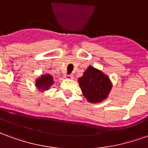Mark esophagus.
I'll return each instance as SVG.
<instances>
[{"label": "esophagus", "mask_w": 148, "mask_h": 148, "mask_svg": "<svg viewBox=\"0 0 148 148\" xmlns=\"http://www.w3.org/2000/svg\"><path fill=\"white\" fill-rule=\"evenodd\" d=\"M66 77L67 79H73V78H74V76H73L72 74H69V75H66Z\"/></svg>", "instance_id": "esophagus-1"}]
</instances>
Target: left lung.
<instances>
[{
    "label": "left lung",
    "mask_w": 148,
    "mask_h": 148,
    "mask_svg": "<svg viewBox=\"0 0 148 148\" xmlns=\"http://www.w3.org/2000/svg\"><path fill=\"white\" fill-rule=\"evenodd\" d=\"M82 92L90 103H99L106 100L110 93L112 83L109 77L93 66H89L83 76L78 78Z\"/></svg>",
    "instance_id": "obj_1"
}]
</instances>
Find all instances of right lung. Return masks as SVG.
I'll list each match as a JSON object with an SVG mask.
<instances>
[{
	"label": "right lung",
	"instance_id": "add662e5",
	"mask_svg": "<svg viewBox=\"0 0 148 148\" xmlns=\"http://www.w3.org/2000/svg\"><path fill=\"white\" fill-rule=\"evenodd\" d=\"M54 83L53 77L50 74H43L41 77L37 78L36 81V86L40 91L49 90Z\"/></svg>",
	"mask_w": 148,
	"mask_h": 148
}]
</instances>
